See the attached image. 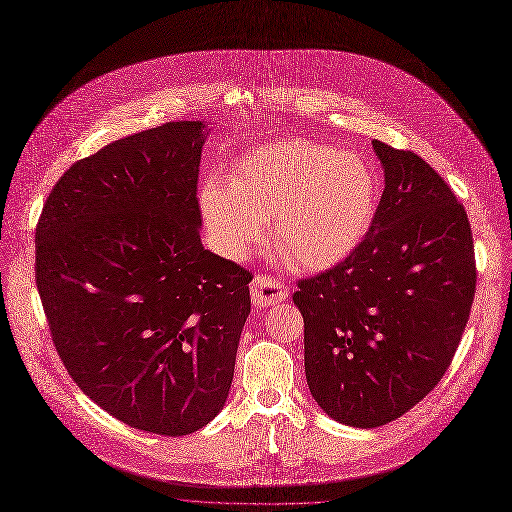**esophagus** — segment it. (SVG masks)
<instances>
[{
  "label": "esophagus",
  "mask_w": 512,
  "mask_h": 512,
  "mask_svg": "<svg viewBox=\"0 0 512 512\" xmlns=\"http://www.w3.org/2000/svg\"><path fill=\"white\" fill-rule=\"evenodd\" d=\"M286 296H288V288L280 280H275V277L263 275V273H257L253 277V282H251L253 306L263 308V306L280 304Z\"/></svg>",
  "instance_id": "34e87169"
}]
</instances>
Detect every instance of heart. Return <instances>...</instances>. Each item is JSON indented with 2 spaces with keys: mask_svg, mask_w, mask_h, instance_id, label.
Wrapping results in <instances>:
<instances>
[{
  "mask_svg": "<svg viewBox=\"0 0 512 512\" xmlns=\"http://www.w3.org/2000/svg\"><path fill=\"white\" fill-rule=\"evenodd\" d=\"M200 206L214 243L245 257L265 239V220L288 261L324 271L349 257L378 210V177L357 153L284 138L245 153L226 181L212 177Z\"/></svg>",
  "mask_w": 512,
  "mask_h": 512,
  "instance_id": "obj_1",
  "label": "heart"
}]
</instances>
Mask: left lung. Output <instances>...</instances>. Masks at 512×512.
Here are the masks:
<instances>
[{
  "instance_id": "8db88e82",
  "label": "left lung",
  "mask_w": 512,
  "mask_h": 512,
  "mask_svg": "<svg viewBox=\"0 0 512 512\" xmlns=\"http://www.w3.org/2000/svg\"><path fill=\"white\" fill-rule=\"evenodd\" d=\"M386 188L357 249L298 282L310 394L335 421H396L443 378L474 292L472 226L445 179L412 151L374 141Z\"/></svg>"
}]
</instances>
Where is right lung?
Returning <instances> with one entry per match:
<instances>
[{
  "label": "right lung",
  "mask_w": 512,
  "mask_h": 512,
  "mask_svg": "<svg viewBox=\"0 0 512 512\" xmlns=\"http://www.w3.org/2000/svg\"><path fill=\"white\" fill-rule=\"evenodd\" d=\"M204 128L165 122L73 163L36 224V288L69 376L167 437L222 410L251 312L253 275L200 241Z\"/></svg>",
  "instance_id": "right-lung-1"
}]
</instances>
